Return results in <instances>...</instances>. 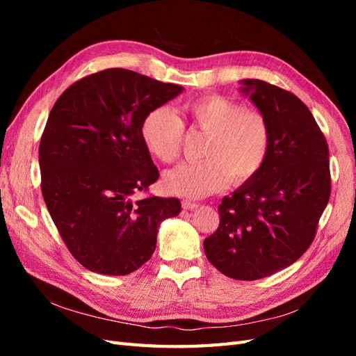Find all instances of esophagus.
Masks as SVG:
<instances>
[{
    "label": "esophagus",
    "instance_id": "34e87169",
    "mask_svg": "<svg viewBox=\"0 0 356 356\" xmlns=\"http://www.w3.org/2000/svg\"><path fill=\"white\" fill-rule=\"evenodd\" d=\"M197 207H199V204L195 203V202H191V200H182V208L187 209V211H193V209H196Z\"/></svg>",
    "mask_w": 356,
    "mask_h": 356
}]
</instances>
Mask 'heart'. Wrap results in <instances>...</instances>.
<instances>
[{"label": "heart", "mask_w": 356, "mask_h": 356, "mask_svg": "<svg viewBox=\"0 0 356 356\" xmlns=\"http://www.w3.org/2000/svg\"><path fill=\"white\" fill-rule=\"evenodd\" d=\"M184 113L190 124L209 138L203 161H182L165 174V187L178 196L199 199L227 186L242 184L261 170L270 149V129L257 111L221 95H208L187 102ZM147 152L160 161L179 154L184 124L168 106L153 108L141 123Z\"/></svg>", "instance_id": "heart-1"}]
</instances>
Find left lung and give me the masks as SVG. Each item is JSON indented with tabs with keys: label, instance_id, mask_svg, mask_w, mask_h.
I'll return each mask as SVG.
<instances>
[{
	"label": "left lung",
	"instance_id": "8db88e82",
	"mask_svg": "<svg viewBox=\"0 0 356 356\" xmlns=\"http://www.w3.org/2000/svg\"><path fill=\"white\" fill-rule=\"evenodd\" d=\"M270 129L261 170L225 196L220 227L203 250L218 270L239 281L270 276L306 252L330 200V154L314 115L296 95L261 80H241Z\"/></svg>",
	"mask_w": 356,
	"mask_h": 356
}]
</instances>
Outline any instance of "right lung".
<instances>
[{
    "mask_svg": "<svg viewBox=\"0 0 356 356\" xmlns=\"http://www.w3.org/2000/svg\"><path fill=\"white\" fill-rule=\"evenodd\" d=\"M184 88L110 68L74 83L53 105L40 143L41 191L70 252L88 270L124 276L152 258L175 197L132 199L159 179L141 139L147 113Z\"/></svg>",
    "mask_w": 356,
    "mask_h": 356,
    "instance_id": "obj_1",
    "label": "right lung"
}]
</instances>
